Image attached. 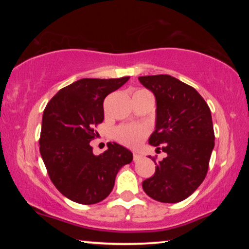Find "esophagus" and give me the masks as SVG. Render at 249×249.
Masks as SVG:
<instances>
[{
	"mask_svg": "<svg viewBox=\"0 0 249 249\" xmlns=\"http://www.w3.org/2000/svg\"><path fill=\"white\" fill-rule=\"evenodd\" d=\"M142 159V155L138 154V153H134V161H139Z\"/></svg>",
	"mask_w": 249,
	"mask_h": 249,
	"instance_id": "1",
	"label": "esophagus"
}]
</instances>
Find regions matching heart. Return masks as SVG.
I'll use <instances>...</instances> for the list:
<instances>
[{
  "instance_id": "heart-1",
  "label": "heart",
  "mask_w": 249,
  "mask_h": 249,
  "mask_svg": "<svg viewBox=\"0 0 249 249\" xmlns=\"http://www.w3.org/2000/svg\"><path fill=\"white\" fill-rule=\"evenodd\" d=\"M147 135V129L142 125L125 124L115 129L114 137L119 142L128 147H136Z\"/></svg>"
}]
</instances>
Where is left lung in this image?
<instances>
[{"label":"left lung","instance_id":"obj_1","mask_svg":"<svg viewBox=\"0 0 249 249\" xmlns=\"http://www.w3.org/2000/svg\"><path fill=\"white\" fill-rule=\"evenodd\" d=\"M138 80L156 101L155 130L148 142L166 154L142 189L158 202H181L206 177L215 139L211 110L195 88L169 74Z\"/></svg>","mask_w":249,"mask_h":249}]
</instances>
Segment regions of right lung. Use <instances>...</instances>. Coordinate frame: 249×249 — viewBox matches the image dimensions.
I'll list each match as a JSON object with an SVG mask.
<instances>
[{
	"mask_svg": "<svg viewBox=\"0 0 249 249\" xmlns=\"http://www.w3.org/2000/svg\"><path fill=\"white\" fill-rule=\"evenodd\" d=\"M128 79L83 78L57 91L44 110L40 155L54 186L72 202L90 205L107 198L119 170L132 161V153L117 142H107L101 155L89 145L94 127L104 120V98Z\"/></svg>",
	"mask_w": 249,
	"mask_h": 249,
	"instance_id": "1",
	"label": "right lung"
}]
</instances>
